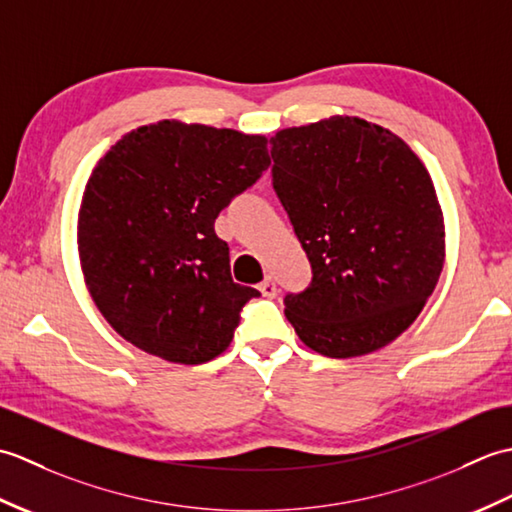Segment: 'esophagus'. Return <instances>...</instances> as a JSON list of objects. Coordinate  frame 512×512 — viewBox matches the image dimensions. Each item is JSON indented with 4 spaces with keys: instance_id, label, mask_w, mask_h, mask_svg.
Returning a JSON list of instances; mask_svg holds the SVG:
<instances>
[{
    "instance_id": "1",
    "label": "esophagus",
    "mask_w": 512,
    "mask_h": 512,
    "mask_svg": "<svg viewBox=\"0 0 512 512\" xmlns=\"http://www.w3.org/2000/svg\"><path fill=\"white\" fill-rule=\"evenodd\" d=\"M259 292H262L264 297H268V299H273V297H277V284L273 281V277H266L262 284H259Z\"/></svg>"
}]
</instances>
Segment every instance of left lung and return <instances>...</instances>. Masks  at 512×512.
Instances as JSON below:
<instances>
[{
	"label": "left lung",
	"instance_id": "obj_1",
	"mask_svg": "<svg viewBox=\"0 0 512 512\" xmlns=\"http://www.w3.org/2000/svg\"><path fill=\"white\" fill-rule=\"evenodd\" d=\"M273 187L312 264L286 317L310 350L352 358L389 345L436 288L447 244L424 162L405 140L358 116L270 138Z\"/></svg>",
	"mask_w": 512,
	"mask_h": 512
}]
</instances>
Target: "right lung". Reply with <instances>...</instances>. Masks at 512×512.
Masks as SVG:
<instances>
[{
  "label": "right lung",
  "instance_id": "obj_1",
  "mask_svg": "<svg viewBox=\"0 0 512 512\" xmlns=\"http://www.w3.org/2000/svg\"><path fill=\"white\" fill-rule=\"evenodd\" d=\"M268 165L266 136L176 118L132 129L96 162L76 248L90 297L125 341L180 365L231 345L259 290L235 284L213 224Z\"/></svg>",
  "mask_w": 512,
  "mask_h": 512
}]
</instances>
